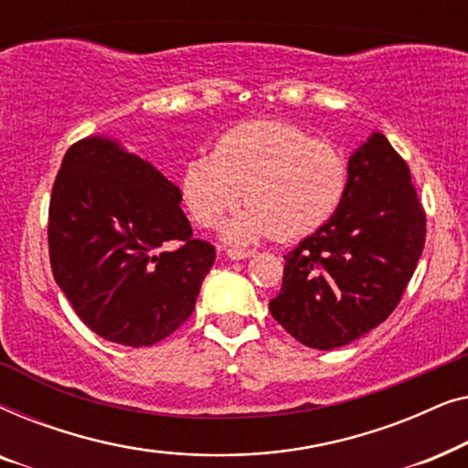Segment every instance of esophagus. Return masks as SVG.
<instances>
[{
	"label": "esophagus",
	"instance_id": "34e87169",
	"mask_svg": "<svg viewBox=\"0 0 468 468\" xmlns=\"http://www.w3.org/2000/svg\"><path fill=\"white\" fill-rule=\"evenodd\" d=\"M226 255L229 260H247V258H253L255 251L253 249H228Z\"/></svg>",
	"mask_w": 468,
	"mask_h": 468
}]
</instances>
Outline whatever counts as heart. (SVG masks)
I'll return each mask as SVG.
<instances>
[{
    "label": "heart",
    "instance_id": "obj_1",
    "mask_svg": "<svg viewBox=\"0 0 468 468\" xmlns=\"http://www.w3.org/2000/svg\"><path fill=\"white\" fill-rule=\"evenodd\" d=\"M349 165L343 153L287 121H249L217 140L213 155L183 168L181 191L189 213L217 228L240 204L249 208L228 226L229 240L272 234L298 240L315 234L343 207Z\"/></svg>",
    "mask_w": 468,
    "mask_h": 468
}]
</instances>
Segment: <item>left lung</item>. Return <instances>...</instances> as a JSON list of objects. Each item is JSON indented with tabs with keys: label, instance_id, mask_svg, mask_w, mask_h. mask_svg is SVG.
<instances>
[{
	"label": "left lung",
	"instance_id": "8db88e82",
	"mask_svg": "<svg viewBox=\"0 0 468 468\" xmlns=\"http://www.w3.org/2000/svg\"><path fill=\"white\" fill-rule=\"evenodd\" d=\"M426 240L411 170L383 133L349 159L343 207L285 253L271 313L306 347L335 349L377 328L399 306Z\"/></svg>",
	"mask_w": 468,
	"mask_h": 468
}]
</instances>
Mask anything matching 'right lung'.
<instances>
[{
	"mask_svg": "<svg viewBox=\"0 0 468 468\" xmlns=\"http://www.w3.org/2000/svg\"><path fill=\"white\" fill-rule=\"evenodd\" d=\"M181 191L108 138L69 146L48 207L57 285L95 335L127 347L170 336L191 313L215 261L194 239Z\"/></svg>",
	"mask_w": 468,
	"mask_h": 468,
	"instance_id": "add662e5",
	"label": "right lung"
}]
</instances>
